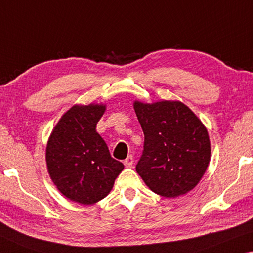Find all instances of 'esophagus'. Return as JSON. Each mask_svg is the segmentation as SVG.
<instances>
[{"label":"esophagus","mask_w":253,"mask_h":253,"mask_svg":"<svg viewBox=\"0 0 253 253\" xmlns=\"http://www.w3.org/2000/svg\"><path fill=\"white\" fill-rule=\"evenodd\" d=\"M133 162H134L133 156H132V155H130V156H127L126 161H124V166L129 167V169H130V167L133 166Z\"/></svg>","instance_id":"obj_1"}]
</instances>
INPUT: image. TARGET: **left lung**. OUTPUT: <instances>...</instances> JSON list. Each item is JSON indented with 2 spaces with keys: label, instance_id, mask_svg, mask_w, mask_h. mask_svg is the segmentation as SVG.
<instances>
[{
  "label": "left lung",
  "instance_id": "8db88e82",
  "mask_svg": "<svg viewBox=\"0 0 253 253\" xmlns=\"http://www.w3.org/2000/svg\"><path fill=\"white\" fill-rule=\"evenodd\" d=\"M133 108L145 134L137 173L162 197L191 191L211 162V140L204 123L178 100H134Z\"/></svg>",
  "mask_w": 253,
  "mask_h": 253
}]
</instances>
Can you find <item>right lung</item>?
Listing matches in <instances>:
<instances>
[{
	"mask_svg": "<svg viewBox=\"0 0 253 253\" xmlns=\"http://www.w3.org/2000/svg\"><path fill=\"white\" fill-rule=\"evenodd\" d=\"M105 110L104 104L73 105L54 126L46 146L53 183L65 198L81 205L104 199L124 169L96 131Z\"/></svg>",
	"mask_w": 253,
	"mask_h": 253,
	"instance_id": "right-lung-1",
	"label": "right lung"
}]
</instances>
